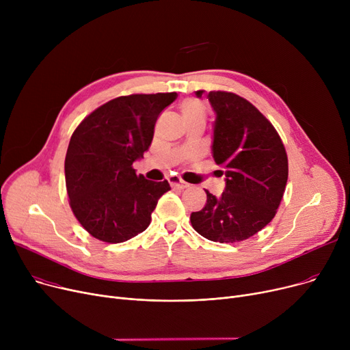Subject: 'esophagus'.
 I'll return each instance as SVG.
<instances>
[{"label":"esophagus","instance_id":"1","mask_svg":"<svg viewBox=\"0 0 350 350\" xmlns=\"http://www.w3.org/2000/svg\"><path fill=\"white\" fill-rule=\"evenodd\" d=\"M169 183H170L172 187H177V189H181V190H185V189L189 187V185H187L186 181H183L181 178H178V177H176V176L169 177Z\"/></svg>","mask_w":350,"mask_h":350}]
</instances>
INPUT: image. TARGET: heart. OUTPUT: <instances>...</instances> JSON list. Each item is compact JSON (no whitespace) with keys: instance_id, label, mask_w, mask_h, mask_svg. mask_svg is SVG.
Wrapping results in <instances>:
<instances>
[{"instance_id":"b5f03b06","label":"heart","mask_w":350,"mask_h":350,"mask_svg":"<svg viewBox=\"0 0 350 350\" xmlns=\"http://www.w3.org/2000/svg\"><path fill=\"white\" fill-rule=\"evenodd\" d=\"M180 109H181V113H183V116H185L186 122L206 120V118H207L206 105L197 99L183 100L180 105Z\"/></svg>"}]
</instances>
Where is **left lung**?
I'll list each match as a JSON object with an SVG mask.
<instances>
[{
	"label": "left lung",
	"instance_id": "obj_1",
	"mask_svg": "<svg viewBox=\"0 0 350 350\" xmlns=\"http://www.w3.org/2000/svg\"><path fill=\"white\" fill-rule=\"evenodd\" d=\"M200 98L203 90H197ZM215 110L213 156L223 165L226 190H208L203 210L191 213L193 228L214 243H240L261 231L277 214L288 180L285 146L272 123L247 99L211 90Z\"/></svg>",
	"mask_w": 350,
	"mask_h": 350
}]
</instances>
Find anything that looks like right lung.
I'll list each match as a JSON object with an SVG mask.
<instances>
[{
  "label": "right lung",
  "instance_id": "1",
  "mask_svg": "<svg viewBox=\"0 0 350 350\" xmlns=\"http://www.w3.org/2000/svg\"><path fill=\"white\" fill-rule=\"evenodd\" d=\"M176 92L119 96L95 109L72 133L65 157L69 206L81 226L96 240L118 244L143 232L167 180L136 174L133 161L153 139L161 110Z\"/></svg>",
  "mask_w": 350,
  "mask_h": 350
}]
</instances>
